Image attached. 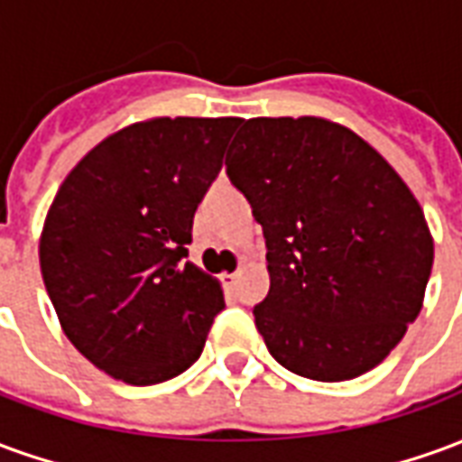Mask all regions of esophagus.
Wrapping results in <instances>:
<instances>
[{
	"label": "esophagus",
	"instance_id": "1",
	"mask_svg": "<svg viewBox=\"0 0 462 462\" xmlns=\"http://www.w3.org/2000/svg\"><path fill=\"white\" fill-rule=\"evenodd\" d=\"M240 280V272H232V274H222V282H225V287H235Z\"/></svg>",
	"mask_w": 462,
	"mask_h": 462
}]
</instances>
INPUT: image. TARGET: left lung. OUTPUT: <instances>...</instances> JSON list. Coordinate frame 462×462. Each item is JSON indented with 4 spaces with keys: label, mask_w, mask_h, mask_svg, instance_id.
Wrapping results in <instances>:
<instances>
[{
    "label": "left lung",
    "mask_w": 462,
    "mask_h": 462,
    "mask_svg": "<svg viewBox=\"0 0 462 462\" xmlns=\"http://www.w3.org/2000/svg\"><path fill=\"white\" fill-rule=\"evenodd\" d=\"M227 175L267 245L254 324L291 374L348 381L378 366L423 307L433 237L383 155L317 116L242 121Z\"/></svg>",
    "instance_id": "8db88e82"
}]
</instances>
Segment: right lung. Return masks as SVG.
Wrapping results in <instances>:
<instances>
[{
  "label": "right lung",
  "mask_w": 462,
  "mask_h": 462,
  "mask_svg": "<svg viewBox=\"0 0 462 462\" xmlns=\"http://www.w3.org/2000/svg\"><path fill=\"white\" fill-rule=\"evenodd\" d=\"M240 118H151L108 135L66 175L39 262L61 329L131 386L178 376L225 310L188 257L192 217Z\"/></svg>",
  "instance_id": "obj_1"
}]
</instances>
